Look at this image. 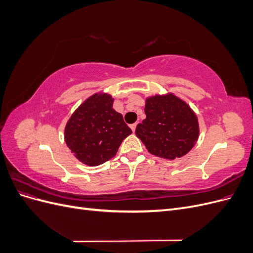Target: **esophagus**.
I'll return each instance as SVG.
<instances>
[{"mask_svg":"<svg viewBox=\"0 0 253 253\" xmlns=\"http://www.w3.org/2000/svg\"><path fill=\"white\" fill-rule=\"evenodd\" d=\"M136 126H137V124H133V125H131V128H132V131H133V132H135Z\"/></svg>","mask_w":253,"mask_h":253,"instance_id":"1","label":"esophagus"}]
</instances>
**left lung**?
<instances>
[{"instance_id": "left-lung-1", "label": "left lung", "mask_w": 253, "mask_h": 253, "mask_svg": "<svg viewBox=\"0 0 253 253\" xmlns=\"http://www.w3.org/2000/svg\"><path fill=\"white\" fill-rule=\"evenodd\" d=\"M147 115L136 126V136L153 155L166 159L179 158L194 147L198 138V121L190 106L174 95L150 97Z\"/></svg>"}]
</instances>
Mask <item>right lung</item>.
<instances>
[{"label": "right lung", "instance_id": "obj_1", "mask_svg": "<svg viewBox=\"0 0 253 253\" xmlns=\"http://www.w3.org/2000/svg\"><path fill=\"white\" fill-rule=\"evenodd\" d=\"M132 134L108 94H95L84 101L65 126V142L81 163L94 167L113 158L122 140Z\"/></svg>", "mask_w": 253, "mask_h": 253}]
</instances>
